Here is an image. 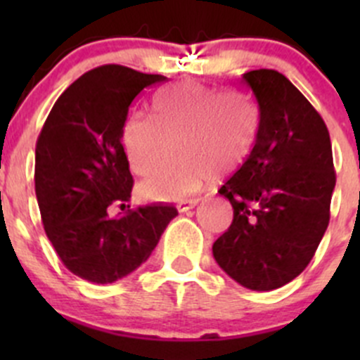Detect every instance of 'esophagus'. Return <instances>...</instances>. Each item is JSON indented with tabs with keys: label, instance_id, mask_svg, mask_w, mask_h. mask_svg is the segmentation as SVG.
Segmentation results:
<instances>
[{
	"label": "esophagus",
	"instance_id": "1",
	"mask_svg": "<svg viewBox=\"0 0 360 360\" xmlns=\"http://www.w3.org/2000/svg\"><path fill=\"white\" fill-rule=\"evenodd\" d=\"M198 202H200V198H188V200L177 203V209H179V212H186V210L193 209L195 205H198Z\"/></svg>",
	"mask_w": 360,
	"mask_h": 360
}]
</instances>
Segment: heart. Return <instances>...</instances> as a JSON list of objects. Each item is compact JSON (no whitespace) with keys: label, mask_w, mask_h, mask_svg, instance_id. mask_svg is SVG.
<instances>
[{"label":"heart","mask_w":360,"mask_h":360,"mask_svg":"<svg viewBox=\"0 0 360 360\" xmlns=\"http://www.w3.org/2000/svg\"><path fill=\"white\" fill-rule=\"evenodd\" d=\"M256 129V108L245 94L181 83L155 99L153 118L132 112L125 120L122 146L137 176L157 169L172 146V157L139 190L148 198L176 202L195 193L216 167L238 169L252 150Z\"/></svg>","instance_id":"heart-1"}]
</instances>
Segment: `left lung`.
I'll return each mask as SVG.
<instances>
[{"instance_id": "left-lung-1", "label": "left lung", "mask_w": 360, "mask_h": 360, "mask_svg": "<svg viewBox=\"0 0 360 360\" xmlns=\"http://www.w3.org/2000/svg\"><path fill=\"white\" fill-rule=\"evenodd\" d=\"M259 110L254 146L219 193L233 221L212 245L214 259L252 291L296 278L329 224L336 184L331 139L322 116L278 71L242 76Z\"/></svg>"}]
</instances>
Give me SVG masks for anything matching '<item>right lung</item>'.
I'll list each match as a JSON object with an SVG mask.
<instances>
[{
	"instance_id": "1",
	"label": "right lung",
	"mask_w": 360,
	"mask_h": 360,
	"mask_svg": "<svg viewBox=\"0 0 360 360\" xmlns=\"http://www.w3.org/2000/svg\"><path fill=\"white\" fill-rule=\"evenodd\" d=\"M165 79L116 64L92 69L64 90L39 132L34 188L46 237L64 266L94 284L139 268L177 216L176 207L162 203L108 214L132 193L122 146L130 104Z\"/></svg>"
}]
</instances>
